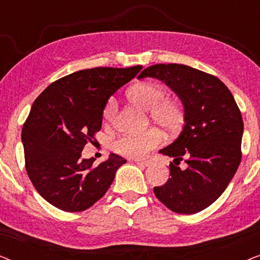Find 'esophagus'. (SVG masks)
<instances>
[{
	"mask_svg": "<svg viewBox=\"0 0 260 260\" xmlns=\"http://www.w3.org/2000/svg\"><path fill=\"white\" fill-rule=\"evenodd\" d=\"M137 165L140 166H143V167H149L152 165V162L150 161V159H141V161H136Z\"/></svg>",
	"mask_w": 260,
	"mask_h": 260,
	"instance_id": "34e87169",
	"label": "esophagus"
}]
</instances>
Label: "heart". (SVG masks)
<instances>
[{
    "label": "heart",
    "mask_w": 260,
    "mask_h": 260,
    "mask_svg": "<svg viewBox=\"0 0 260 260\" xmlns=\"http://www.w3.org/2000/svg\"><path fill=\"white\" fill-rule=\"evenodd\" d=\"M127 97L134 104L150 111V118L155 124L167 131H174L181 125L183 112L177 103L167 99V91L161 85L144 81L135 85L127 92ZM117 103L110 99L104 109L106 122L113 119L116 115ZM162 142L157 130H148L143 134H125L113 142V149L118 154L131 158H140L149 151L158 147Z\"/></svg>",
    "instance_id": "obj_1"
}]
</instances>
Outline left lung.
I'll return each mask as SVG.
<instances>
[{
    "label": "left lung",
    "instance_id": "left-lung-1",
    "mask_svg": "<svg viewBox=\"0 0 260 260\" xmlns=\"http://www.w3.org/2000/svg\"><path fill=\"white\" fill-rule=\"evenodd\" d=\"M156 78L175 92L183 105L179 137L158 152L173 157L170 177L154 187L170 211L194 214L211 206L233 179L241 161L244 123L232 93L221 80L180 63L149 66L138 78ZM183 159L186 168L181 170Z\"/></svg>",
    "mask_w": 260,
    "mask_h": 260
}]
</instances>
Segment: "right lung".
I'll use <instances>...</instances> for the list:
<instances>
[{
  "instance_id": "obj_1",
  "label": "right lung",
  "mask_w": 260,
  "mask_h": 260,
  "mask_svg": "<svg viewBox=\"0 0 260 260\" xmlns=\"http://www.w3.org/2000/svg\"><path fill=\"white\" fill-rule=\"evenodd\" d=\"M142 66L81 70L49 85L22 127L26 170L38 193L54 207L81 212L103 198L126 159L117 154L94 166L81 151L101 130L109 98Z\"/></svg>"
}]
</instances>
